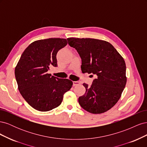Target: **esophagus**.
Returning a JSON list of instances; mask_svg holds the SVG:
<instances>
[{"instance_id":"1","label":"esophagus","mask_w":147,"mask_h":147,"mask_svg":"<svg viewBox=\"0 0 147 147\" xmlns=\"http://www.w3.org/2000/svg\"><path fill=\"white\" fill-rule=\"evenodd\" d=\"M79 84H80V82H77V81H74V82H73V86H74L79 85Z\"/></svg>"}]
</instances>
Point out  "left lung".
I'll return each instance as SVG.
<instances>
[{
	"label": "left lung",
	"mask_w": 147,
	"mask_h": 147,
	"mask_svg": "<svg viewBox=\"0 0 147 147\" xmlns=\"http://www.w3.org/2000/svg\"><path fill=\"white\" fill-rule=\"evenodd\" d=\"M67 40L81 57L82 72L96 77L91 86L83 84L86 92L79 97V104L91 113L107 112L117 104L126 86L124 59L112 44L106 41L90 38Z\"/></svg>",
	"instance_id": "1"
}]
</instances>
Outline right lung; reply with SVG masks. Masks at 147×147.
Listing matches in <instances>:
<instances>
[{
    "label": "right lung",
    "mask_w": 147,
    "mask_h": 147,
    "mask_svg": "<svg viewBox=\"0 0 147 147\" xmlns=\"http://www.w3.org/2000/svg\"><path fill=\"white\" fill-rule=\"evenodd\" d=\"M67 44L65 38L39 40L21 55L15 70L16 80L21 96L35 110L47 112L58 107L72 86L70 80L47 73L51 66H57V53Z\"/></svg>",
    "instance_id": "right-lung-1"
}]
</instances>
